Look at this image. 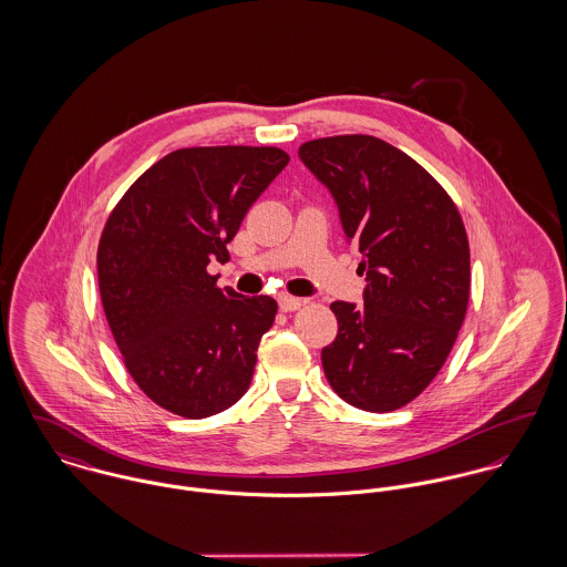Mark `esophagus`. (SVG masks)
Listing matches in <instances>:
<instances>
[{"label": "esophagus", "mask_w": 567, "mask_h": 567, "mask_svg": "<svg viewBox=\"0 0 567 567\" xmlns=\"http://www.w3.org/2000/svg\"><path fill=\"white\" fill-rule=\"evenodd\" d=\"M277 303H279V310H281V312H295V310H299V308L303 306V301H301V299H297V297H288V295L279 297V299H277Z\"/></svg>", "instance_id": "34e87169"}]
</instances>
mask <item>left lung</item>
<instances>
[{
	"label": "left lung",
	"mask_w": 567,
	"mask_h": 567,
	"mask_svg": "<svg viewBox=\"0 0 567 567\" xmlns=\"http://www.w3.org/2000/svg\"><path fill=\"white\" fill-rule=\"evenodd\" d=\"M299 159L329 189L367 275L364 306H329L338 333L321 353L324 378L347 404L398 410L434 380L467 312L461 214L419 163L378 137L315 140Z\"/></svg>",
	"instance_id": "1"
}]
</instances>
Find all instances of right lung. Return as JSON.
Masks as SVG:
<instances>
[{"instance_id": "obj_1", "label": "right lung", "mask_w": 567, "mask_h": 567, "mask_svg": "<svg viewBox=\"0 0 567 567\" xmlns=\"http://www.w3.org/2000/svg\"><path fill=\"white\" fill-rule=\"evenodd\" d=\"M290 157L279 148H181L148 167L97 246L104 315L137 386L165 410L205 419L250 386L275 299L218 288L248 207Z\"/></svg>"}]
</instances>
